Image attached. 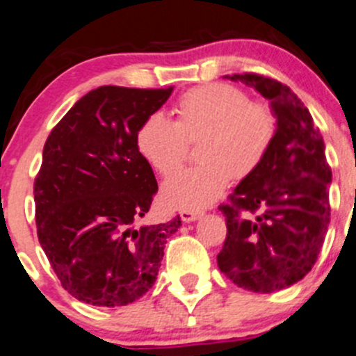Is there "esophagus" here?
Wrapping results in <instances>:
<instances>
[{"label":"esophagus","mask_w":356,"mask_h":356,"mask_svg":"<svg viewBox=\"0 0 356 356\" xmlns=\"http://www.w3.org/2000/svg\"><path fill=\"white\" fill-rule=\"evenodd\" d=\"M203 216V213L201 211H189V209H184V211H181V218L184 223H191V222H196L197 218H201Z\"/></svg>","instance_id":"34e87169"}]
</instances>
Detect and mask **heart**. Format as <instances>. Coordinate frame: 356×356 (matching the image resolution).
<instances>
[{"instance_id": "obj_1", "label": "heart", "mask_w": 356, "mask_h": 356, "mask_svg": "<svg viewBox=\"0 0 356 356\" xmlns=\"http://www.w3.org/2000/svg\"><path fill=\"white\" fill-rule=\"evenodd\" d=\"M179 119L152 112L141 122L136 145L160 174L181 167L188 140L207 134L197 167L182 168L163 182V197L179 209L215 203L235 175H247L266 156L276 133V118L263 102H250L241 88L209 83L193 88L177 104Z\"/></svg>"}]
</instances>
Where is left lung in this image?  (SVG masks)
Listing matches in <instances>:
<instances>
[{
  "instance_id": "obj_1",
  "label": "left lung",
  "mask_w": 356,
  "mask_h": 356,
  "mask_svg": "<svg viewBox=\"0 0 356 356\" xmlns=\"http://www.w3.org/2000/svg\"><path fill=\"white\" fill-rule=\"evenodd\" d=\"M269 100L276 133L263 162L222 204L227 238L218 268L244 290L271 293L300 282L327 232L331 168L312 115L286 85L259 74L225 76Z\"/></svg>"
}]
</instances>
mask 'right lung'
Returning <instances> with one entry per match:
<instances>
[{
    "label": "right lung",
    "instance_id": "add662e5",
    "mask_svg": "<svg viewBox=\"0 0 356 356\" xmlns=\"http://www.w3.org/2000/svg\"><path fill=\"white\" fill-rule=\"evenodd\" d=\"M172 88L99 87L51 131L33 184L39 242L63 288L85 304L121 307L153 286L181 216L140 225L159 191L136 145Z\"/></svg>",
    "mask_w": 356,
    "mask_h": 356
}]
</instances>
